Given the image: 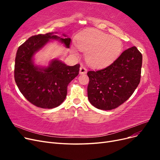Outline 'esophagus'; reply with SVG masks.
<instances>
[{
	"instance_id": "34e87169",
	"label": "esophagus",
	"mask_w": 160,
	"mask_h": 160,
	"mask_svg": "<svg viewBox=\"0 0 160 160\" xmlns=\"http://www.w3.org/2000/svg\"><path fill=\"white\" fill-rule=\"evenodd\" d=\"M87 69L85 68V67L83 65H81L80 67V71H79V73L80 74H85L87 73Z\"/></svg>"
}]
</instances>
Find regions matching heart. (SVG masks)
<instances>
[{"mask_svg": "<svg viewBox=\"0 0 160 160\" xmlns=\"http://www.w3.org/2000/svg\"><path fill=\"white\" fill-rule=\"evenodd\" d=\"M79 49L85 53L88 63L93 67H103L112 63L122 51L119 38L99 31H90L80 36L77 41Z\"/></svg>", "mask_w": 160, "mask_h": 160, "instance_id": "1", "label": "heart"}]
</instances>
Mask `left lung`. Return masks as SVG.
Listing matches in <instances>:
<instances>
[{
  "label": "left lung",
  "instance_id": "obj_1",
  "mask_svg": "<svg viewBox=\"0 0 160 160\" xmlns=\"http://www.w3.org/2000/svg\"><path fill=\"white\" fill-rule=\"evenodd\" d=\"M142 65V53L132 47L108 67L88 71V96L91 104L101 110H111L123 104L139 83Z\"/></svg>",
  "mask_w": 160,
  "mask_h": 160
}]
</instances>
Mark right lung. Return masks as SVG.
<instances>
[{"label": "right lung", "mask_w": 160, "mask_h": 160, "mask_svg": "<svg viewBox=\"0 0 160 160\" xmlns=\"http://www.w3.org/2000/svg\"><path fill=\"white\" fill-rule=\"evenodd\" d=\"M50 39H57L69 48L71 38H62L52 33L39 34L28 38L18 48L14 77L18 89L32 105L52 109L63 102L67 86L79 74L80 65L67 66L58 60L51 61L47 68L33 65L32 57Z\"/></svg>", "instance_id": "obj_1"}]
</instances>
